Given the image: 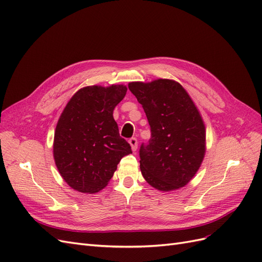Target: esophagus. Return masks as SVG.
Segmentation results:
<instances>
[{
    "mask_svg": "<svg viewBox=\"0 0 262 262\" xmlns=\"http://www.w3.org/2000/svg\"><path fill=\"white\" fill-rule=\"evenodd\" d=\"M129 143L131 145V148H132L133 152H136L137 148H138V140L136 138H132V139L129 140Z\"/></svg>",
    "mask_w": 262,
    "mask_h": 262,
    "instance_id": "esophagus-1",
    "label": "esophagus"
}]
</instances>
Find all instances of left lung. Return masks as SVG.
Wrapping results in <instances>:
<instances>
[{
	"instance_id": "8db88e82",
	"label": "left lung",
	"mask_w": 262,
	"mask_h": 262,
	"mask_svg": "<svg viewBox=\"0 0 262 262\" xmlns=\"http://www.w3.org/2000/svg\"><path fill=\"white\" fill-rule=\"evenodd\" d=\"M129 90L143 107L150 126L148 143L140 148L142 175L160 191L185 187L205 154V126L199 110L176 81L131 82Z\"/></svg>"
}]
</instances>
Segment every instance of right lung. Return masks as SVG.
Instances as JSON below:
<instances>
[{"label": "right lung", "instance_id": "right-lung-1", "mask_svg": "<svg viewBox=\"0 0 262 262\" xmlns=\"http://www.w3.org/2000/svg\"><path fill=\"white\" fill-rule=\"evenodd\" d=\"M126 90L124 85L86 86L63 109L55 126L53 157L60 175L74 190L100 191L121 158L132 153L113 116Z\"/></svg>", "mask_w": 262, "mask_h": 262}]
</instances>
